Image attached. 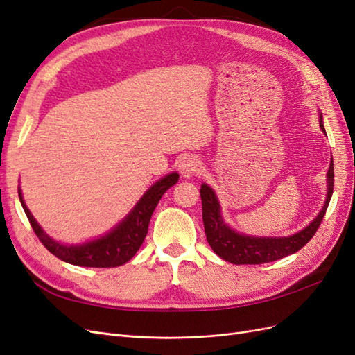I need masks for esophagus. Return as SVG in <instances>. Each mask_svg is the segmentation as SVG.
I'll return each mask as SVG.
<instances>
[{"instance_id": "esophagus-1", "label": "esophagus", "mask_w": 355, "mask_h": 355, "mask_svg": "<svg viewBox=\"0 0 355 355\" xmlns=\"http://www.w3.org/2000/svg\"><path fill=\"white\" fill-rule=\"evenodd\" d=\"M201 168V163L196 157H188L180 164V175L184 178H192L197 175Z\"/></svg>"}]
</instances>
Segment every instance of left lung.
Here are the masks:
<instances>
[{
    "instance_id": "1",
    "label": "left lung",
    "mask_w": 355,
    "mask_h": 355,
    "mask_svg": "<svg viewBox=\"0 0 355 355\" xmlns=\"http://www.w3.org/2000/svg\"><path fill=\"white\" fill-rule=\"evenodd\" d=\"M320 115V128L326 135L323 125V116ZM327 194L326 201L321 207L315 219L311 222L304 230L288 237H256V235H245L232 230L225 222L220 202L214 191L202 184L200 189L201 204H202V222L204 231H206L207 243L219 257L223 261L235 265H259L266 262H274L286 257L288 254L296 253L314 237L321 220H323L327 206L333 194V182H335V173H333V159L327 170Z\"/></svg>"
}]
</instances>
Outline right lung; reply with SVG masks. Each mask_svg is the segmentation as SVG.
I'll return each mask as SVG.
<instances>
[{
    "instance_id": "right-lung-1",
    "label": "right lung",
    "mask_w": 355,
    "mask_h": 355,
    "mask_svg": "<svg viewBox=\"0 0 355 355\" xmlns=\"http://www.w3.org/2000/svg\"><path fill=\"white\" fill-rule=\"evenodd\" d=\"M178 180L179 173H176V171L157 180L141 197V200L136 202V206L130 210V213L120 223L115 225L110 232H106L99 239L85 241L83 244H65L51 239L40 227L35 218L32 216V213L26 207L20 187L19 200L40 241L44 244L50 253L59 257L60 261L77 266L112 268L128 262L136 254V252L141 249L148 234L149 220H151L158 201L163 197L164 192L170 187H173Z\"/></svg>"
}]
</instances>
